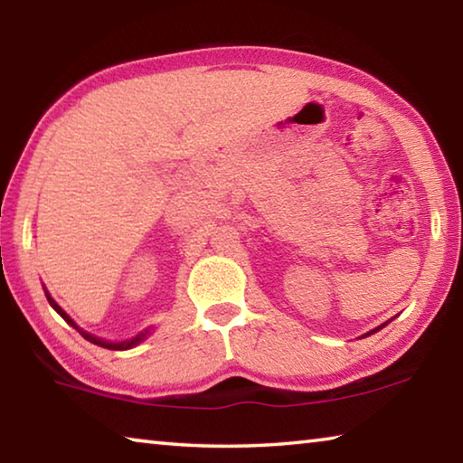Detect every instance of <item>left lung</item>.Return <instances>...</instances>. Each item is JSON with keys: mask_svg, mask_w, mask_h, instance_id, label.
<instances>
[{"mask_svg": "<svg viewBox=\"0 0 463 463\" xmlns=\"http://www.w3.org/2000/svg\"><path fill=\"white\" fill-rule=\"evenodd\" d=\"M383 326V325H382ZM382 326H378V328H382ZM378 328H373V331L372 333H375V331H378ZM372 333H367V335H372Z\"/></svg>", "mask_w": 463, "mask_h": 463, "instance_id": "1", "label": "left lung"}]
</instances>
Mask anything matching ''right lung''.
<instances>
[{"mask_svg": "<svg viewBox=\"0 0 463 463\" xmlns=\"http://www.w3.org/2000/svg\"><path fill=\"white\" fill-rule=\"evenodd\" d=\"M46 300H49V302H51V307H52L54 310H57V312H59V315H61L62 318H65L69 325H71L73 328H77V331H80V333H81V336H83V339H88L90 343H96V345H99V347H106V349H118V351H122V349H130V347H135V345H137V343H140V341H143V339H145V336H146V333H148V331H145V333H140V335H137V336H135V339H130V341H124V343H108V341H104V339H98V336H93V335H90V333H85V331H81V328H80V326H77V325L73 323V320H71V318H69V317L65 315V312H62V310H61V307H59V304H57V302H54V300H52V298H51L49 294H46Z\"/></svg>", "mask_w": 463, "mask_h": 463, "instance_id": "add662e5", "label": "right lung"}]
</instances>
